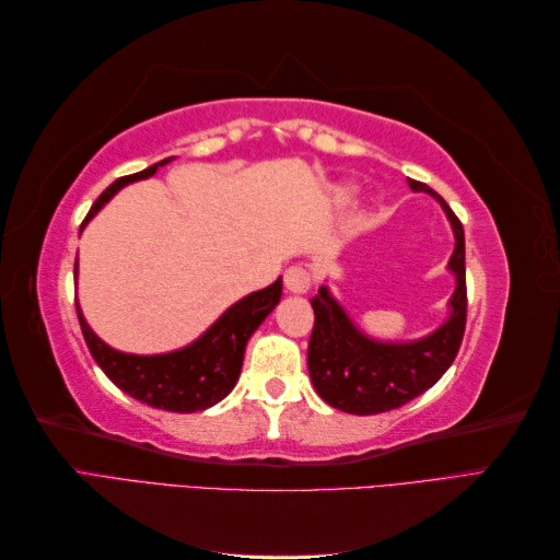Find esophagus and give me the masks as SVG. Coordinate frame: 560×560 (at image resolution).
<instances>
[{"mask_svg": "<svg viewBox=\"0 0 560 560\" xmlns=\"http://www.w3.org/2000/svg\"><path fill=\"white\" fill-rule=\"evenodd\" d=\"M284 290L290 294H306L311 290V273L303 266H290L284 270Z\"/></svg>", "mask_w": 560, "mask_h": 560, "instance_id": "34e87169", "label": "esophagus"}]
</instances>
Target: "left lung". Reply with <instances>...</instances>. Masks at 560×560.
<instances>
[{
	"mask_svg": "<svg viewBox=\"0 0 560 560\" xmlns=\"http://www.w3.org/2000/svg\"><path fill=\"white\" fill-rule=\"evenodd\" d=\"M413 191L432 194L446 210L455 233L448 261L457 278L451 317L444 327L416 343H376L354 329L343 308L322 290L311 299L315 325L308 343V374L317 395L334 409L354 416L385 413L416 399L446 374L460 350L467 322L465 231L448 202L428 184L409 179Z\"/></svg>",
	"mask_w": 560,
	"mask_h": 560,
	"instance_id": "1",
	"label": "left lung"
}]
</instances>
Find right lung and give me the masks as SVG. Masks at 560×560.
Masks as SVG:
<instances>
[{
    "label": "right lung",
    "mask_w": 560,
    "mask_h": 560,
    "mask_svg": "<svg viewBox=\"0 0 560 560\" xmlns=\"http://www.w3.org/2000/svg\"><path fill=\"white\" fill-rule=\"evenodd\" d=\"M163 163H167V159L147 167L142 173L118 177L114 184H109L93 202V208L89 210L81 226H86L89 219L103 208L121 186L151 177ZM280 294L282 278H278L273 284H268L266 290L254 292L235 303V306H231L189 348L171 354H154V358H140V354H124L112 350L91 331L79 306L77 315L81 334L86 338V346L93 354V360L116 387H121L124 393H128L142 404L154 406V409L194 413L222 401L231 393L235 381L241 376L243 354L249 336L257 331L266 315L276 308Z\"/></svg>",
    "instance_id": "1"
}]
</instances>
